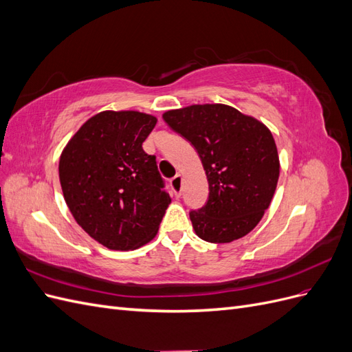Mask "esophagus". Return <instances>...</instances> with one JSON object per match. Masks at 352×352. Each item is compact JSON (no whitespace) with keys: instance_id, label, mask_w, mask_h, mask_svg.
Listing matches in <instances>:
<instances>
[{"instance_id":"esophagus-1","label":"esophagus","mask_w":352,"mask_h":352,"mask_svg":"<svg viewBox=\"0 0 352 352\" xmlns=\"http://www.w3.org/2000/svg\"><path fill=\"white\" fill-rule=\"evenodd\" d=\"M170 186L173 189V194L179 198L180 194H182V176L176 175L172 180H170Z\"/></svg>"}]
</instances>
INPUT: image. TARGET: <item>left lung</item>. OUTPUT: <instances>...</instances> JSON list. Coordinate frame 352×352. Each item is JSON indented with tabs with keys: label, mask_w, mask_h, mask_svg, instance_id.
Returning <instances> with one entry per match:
<instances>
[{
	"label": "left lung",
	"mask_w": 352,
	"mask_h": 352,
	"mask_svg": "<svg viewBox=\"0 0 352 352\" xmlns=\"http://www.w3.org/2000/svg\"><path fill=\"white\" fill-rule=\"evenodd\" d=\"M194 145L208 180L207 204L189 212L207 242L236 241L258 225L280 172L274 138L264 123L226 104H194L163 114Z\"/></svg>",
	"instance_id": "8db88e82"
}]
</instances>
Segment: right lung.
<instances>
[{"label":"right lung","instance_id":"1","mask_svg":"<svg viewBox=\"0 0 352 352\" xmlns=\"http://www.w3.org/2000/svg\"><path fill=\"white\" fill-rule=\"evenodd\" d=\"M157 117L105 110L74 133L60 155L65 201L88 235L116 251L142 247L155 238L172 198L155 155L142 150Z\"/></svg>","mask_w":352,"mask_h":352}]
</instances>
